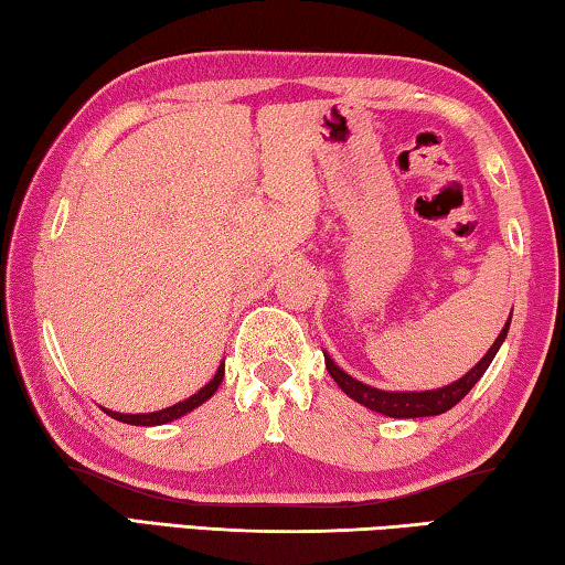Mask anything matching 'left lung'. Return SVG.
<instances>
[{
  "label": "left lung",
  "instance_id": "obj_1",
  "mask_svg": "<svg viewBox=\"0 0 565 565\" xmlns=\"http://www.w3.org/2000/svg\"><path fill=\"white\" fill-rule=\"evenodd\" d=\"M509 323H511V319L505 321L503 331L499 333V339L493 341L489 353H486V356L478 361L463 379H458V381H454V384L436 388V391H404V394H401V391H379V388L361 384V381L351 379L349 374H343V371L329 356H323V359H327V369H329L331 379L341 386L343 394L351 396L353 401H359V404H363L366 408L379 411V414H384V416H394V418L438 416V414H446L448 408H454L458 401H461L468 391L473 388L476 381L486 374V369H489V363L493 361L495 351L501 349L505 331H509Z\"/></svg>",
  "mask_w": 565,
  "mask_h": 565
}]
</instances>
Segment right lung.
Instances as JSON below:
<instances>
[{
    "mask_svg": "<svg viewBox=\"0 0 565 565\" xmlns=\"http://www.w3.org/2000/svg\"><path fill=\"white\" fill-rule=\"evenodd\" d=\"M222 379H224V366H218L216 376L209 381V384L202 391H196L194 396H189L186 401H179V404H174V406L154 411V414H117V411H107V414L111 418L121 420V424H131V426H161V424H169V420H174L179 416L189 414V411H194L196 406H202L206 398H212L214 391L218 388V384H222Z\"/></svg>",
    "mask_w": 565,
    "mask_h": 565,
    "instance_id": "1",
    "label": "right lung"
}]
</instances>
